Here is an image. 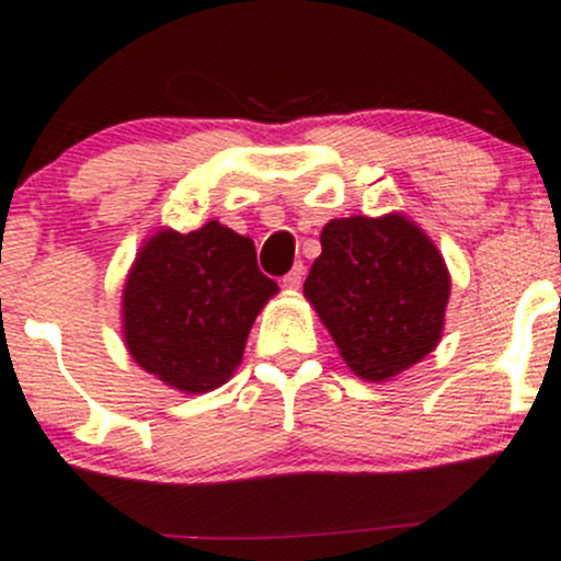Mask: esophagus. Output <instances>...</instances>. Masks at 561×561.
I'll list each match as a JSON object with an SVG mask.
<instances>
[{
	"label": "esophagus",
	"mask_w": 561,
	"mask_h": 561,
	"mask_svg": "<svg viewBox=\"0 0 561 561\" xmlns=\"http://www.w3.org/2000/svg\"><path fill=\"white\" fill-rule=\"evenodd\" d=\"M304 274H306L304 263H295V266L287 271L285 279H282V282H285V287H290V290H298L300 282H304Z\"/></svg>",
	"instance_id": "34e87169"
}]
</instances>
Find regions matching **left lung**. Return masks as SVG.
I'll return each instance as SVG.
<instances>
[{
  "label": "left lung",
  "instance_id": "left-lung-1",
  "mask_svg": "<svg viewBox=\"0 0 561 561\" xmlns=\"http://www.w3.org/2000/svg\"><path fill=\"white\" fill-rule=\"evenodd\" d=\"M304 293L351 370L389 380L439 343L450 274L408 218L354 215L324 226Z\"/></svg>",
  "mask_w": 561,
  "mask_h": 561
}]
</instances>
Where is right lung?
Instances as JSON below:
<instances>
[{
	"instance_id": "right-lung-1",
	"label": "right lung",
	"mask_w": 561,
	"mask_h": 561,
	"mask_svg": "<svg viewBox=\"0 0 561 561\" xmlns=\"http://www.w3.org/2000/svg\"><path fill=\"white\" fill-rule=\"evenodd\" d=\"M276 290L257 268L252 239L218 220L191 233L159 231L125 282L127 348L172 389L213 391L237 370L252 322Z\"/></svg>"
}]
</instances>
